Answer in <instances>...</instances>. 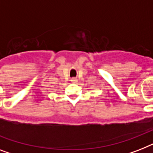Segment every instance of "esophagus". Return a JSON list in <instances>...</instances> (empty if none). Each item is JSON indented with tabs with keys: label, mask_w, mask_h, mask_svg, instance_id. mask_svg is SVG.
Wrapping results in <instances>:
<instances>
[{
	"label": "esophagus",
	"mask_w": 153,
	"mask_h": 153,
	"mask_svg": "<svg viewBox=\"0 0 153 153\" xmlns=\"http://www.w3.org/2000/svg\"><path fill=\"white\" fill-rule=\"evenodd\" d=\"M71 81L73 82H76L78 81V79H77V78H73V79H71Z\"/></svg>",
	"instance_id": "34e87169"
}]
</instances>
